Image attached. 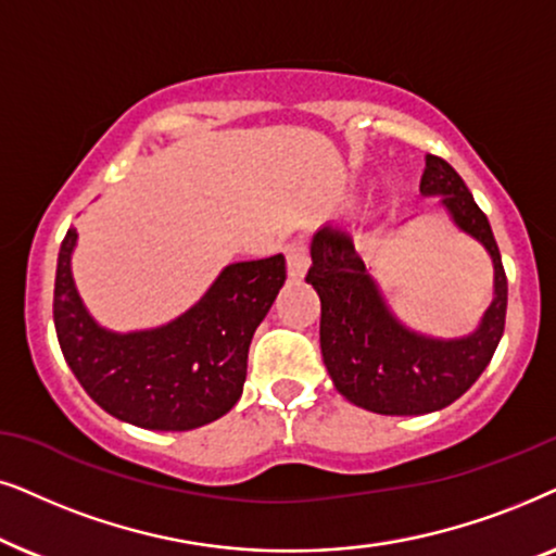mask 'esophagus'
I'll use <instances>...</instances> for the list:
<instances>
[{
    "label": "esophagus",
    "mask_w": 556,
    "mask_h": 556,
    "mask_svg": "<svg viewBox=\"0 0 556 556\" xmlns=\"http://www.w3.org/2000/svg\"><path fill=\"white\" fill-rule=\"evenodd\" d=\"M285 254H287V271H290V279L298 282V279L305 277L307 264H309V254H307L305 241H300V239L290 241L285 247Z\"/></svg>",
    "instance_id": "esophagus-1"
}]
</instances>
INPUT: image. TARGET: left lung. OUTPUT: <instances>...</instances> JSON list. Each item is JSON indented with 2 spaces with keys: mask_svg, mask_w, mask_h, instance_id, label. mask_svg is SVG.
Returning <instances> with one entry per match:
<instances>
[{
  "mask_svg": "<svg viewBox=\"0 0 556 556\" xmlns=\"http://www.w3.org/2000/svg\"><path fill=\"white\" fill-rule=\"evenodd\" d=\"M425 162L421 195H442L455 226L493 258V302L476 332L440 340L404 328L343 226L325 224L313 236L305 277L320 294V351L336 389L355 406L391 417L438 412L460 399L491 364L506 325L508 282L491 224L453 165L434 154Z\"/></svg>",
  "mask_w": 556,
  "mask_h": 556,
  "instance_id": "1",
  "label": "left lung"
}]
</instances>
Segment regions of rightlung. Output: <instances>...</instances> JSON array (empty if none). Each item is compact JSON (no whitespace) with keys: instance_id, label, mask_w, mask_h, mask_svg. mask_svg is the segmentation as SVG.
<instances>
[{"instance_id":"obj_1","label":"right lung","mask_w":556,"mask_h":556,"mask_svg":"<svg viewBox=\"0 0 556 556\" xmlns=\"http://www.w3.org/2000/svg\"><path fill=\"white\" fill-rule=\"evenodd\" d=\"M68 228L58 254L53 320L61 351L86 394L111 417L185 432L231 412L247 381L249 345L287 279L285 256L228 264L211 290L152 330L101 328L78 298Z\"/></svg>"}]
</instances>
